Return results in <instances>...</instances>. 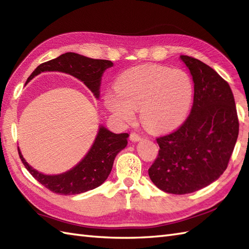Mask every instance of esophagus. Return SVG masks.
I'll return each instance as SVG.
<instances>
[{
  "mask_svg": "<svg viewBox=\"0 0 249 249\" xmlns=\"http://www.w3.org/2000/svg\"><path fill=\"white\" fill-rule=\"evenodd\" d=\"M141 140H142V137L139 136L138 133L132 132L130 135V141L131 142H139V141H141Z\"/></svg>",
  "mask_w": 249,
  "mask_h": 249,
  "instance_id": "esophagus-1",
  "label": "esophagus"
}]
</instances>
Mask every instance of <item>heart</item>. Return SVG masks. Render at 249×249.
Returning <instances> with one entry per match:
<instances>
[{
  "instance_id": "1",
  "label": "heart",
  "mask_w": 249,
  "mask_h": 249,
  "mask_svg": "<svg viewBox=\"0 0 249 249\" xmlns=\"http://www.w3.org/2000/svg\"><path fill=\"white\" fill-rule=\"evenodd\" d=\"M114 89L105 97L107 109L125 124H131L140 110L144 126L154 132L179 127L188 117L195 95L187 72L157 65L128 69L119 76Z\"/></svg>"
}]
</instances>
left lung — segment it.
<instances>
[{
    "mask_svg": "<svg viewBox=\"0 0 249 249\" xmlns=\"http://www.w3.org/2000/svg\"><path fill=\"white\" fill-rule=\"evenodd\" d=\"M193 76L194 105L179 129L157 139L158 158L150 180L165 193L186 195L216 181L227 168L239 135L234 98L218 72L195 58L181 55Z\"/></svg>",
    "mask_w": 249,
    "mask_h": 249,
    "instance_id": "obj_1",
    "label": "left lung"
}]
</instances>
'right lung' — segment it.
I'll use <instances>...</instances> for the list:
<instances>
[{
	"mask_svg": "<svg viewBox=\"0 0 249 249\" xmlns=\"http://www.w3.org/2000/svg\"><path fill=\"white\" fill-rule=\"evenodd\" d=\"M112 66L111 61L94 60L79 53H66L37 66L26 83L41 72L60 71L84 83L94 98L99 100L102 75L107 68ZM128 137V133H113L104 125H100L97 137L84 158L72 168L58 175H45L37 171L23 158L20 148L18 149L24 166L37 182L54 194L71 196L97 188L106 181L114 159L126 147Z\"/></svg>",
	"mask_w": 249,
	"mask_h": 249,
	"instance_id": "right-lung-1",
	"label": "right lung"
}]
</instances>
